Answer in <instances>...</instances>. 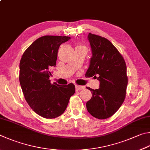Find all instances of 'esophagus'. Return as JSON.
<instances>
[{
	"label": "esophagus",
	"instance_id": "1",
	"mask_svg": "<svg viewBox=\"0 0 150 150\" xmlns=\"http://www.w3.org/2000/svg\"><path fill=\"white\" fill-rule=\"evenodd\" d=\"M75 89L76 91H81V90L84 89V86L80 85H75Z\"/></svg>",
	"mask_w": 150,
	"mask_h": 150
}]
</instances>
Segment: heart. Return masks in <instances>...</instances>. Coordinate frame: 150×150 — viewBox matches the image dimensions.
I'll use <instances>...</instances> for the list:
<instances>
[{
	"instance_id": "obj_1",
	"label": "heart",
	"mask_w": 150,
	"mask_h": 150,
	"mask_svg": "<svg viewBox=\"0 0 150 150\" xmlns=\"http://www.w3.org/2000/svg\"><path fill=\"white\" fill-rule=\"evenodd\" d=\"M77 47H83V46H81V45H78Z\"/></svg>"
}]
</instances>
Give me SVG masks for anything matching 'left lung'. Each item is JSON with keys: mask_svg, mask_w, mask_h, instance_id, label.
I'll return each instance as SVG.
<instances>
[{"mask_svg": "<svg viewBox=\"0 0 150 150\" xmlns=\"http://www.w3.org/2000/svg\"><path fill=\"white\" fill-rule=\"evenodd\" d=\"M92 56L86 75L100 81L98 89L86 87L92 92L86 102L89 113L99 119L112 116L123 103L127 94L128 77L123 57L110 40L99 35L88 34Z\"/></svg>", "mask_w": 150, "mask_h": 150, "instance_id": "1", "label": "left lung"}]
</instances>
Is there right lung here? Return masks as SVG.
I'll return each mask as SVG.
<instances>
[{
    "instance_id": "1",
    "label": "right lung",
    "mask_w": 150,
    "mask_h": 150,
    "mask_svg": "<svg viewBox=\"0 0 150 150\" xmlns=\"http://www.w3.org/2000/svg\"><path fill=\"white\" fill-rule=\"evenodd\" d=\"M69 37L45 35L37 39L24 52L20 63V85L29 105L46 119L58 117L75 93L72 83L60 86L52 84L50 69L56 66L58 50Z\"/></svg>"
}]
</instances>
